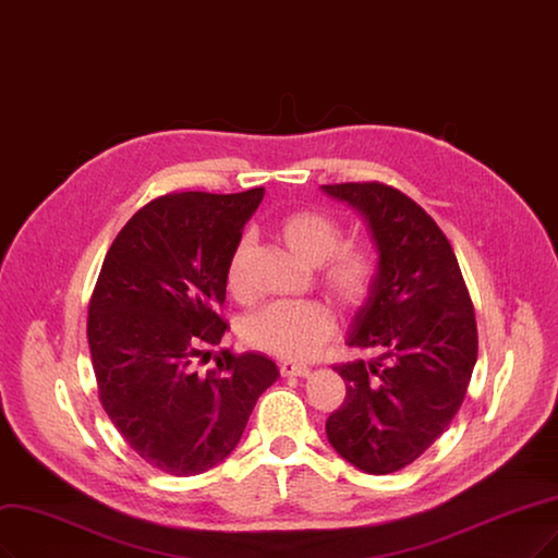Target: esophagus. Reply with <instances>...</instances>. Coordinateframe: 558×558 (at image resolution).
<instances>
[{
    "label": "esophagus",
    "instance_id": "34e87169",
    "mask_svg": "<svg viewBox=\"0 0 558 558\" xmlns=\"http://www.w3.org/2000/svg\"><path fill=\"white\" fill-rule=\"evenodd\" d=\"M280 375L282 377H311V367L299 365V363H282Z\"/></svg>",
    "mask_w": 558,
    "mask_h": 558
}]
</instances>
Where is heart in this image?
Segmentation results:
<instances>
[{
  "label": "heart",
  "instance_id": "heart-1",
  "mask_svg": "<svg viewBox=\"0 0 558 558\" xmlns=\"http://www.w3.org/2000/svg\"><path fill=\"white\" fill-rule=\"evenodd\" d=\"M287 251L311 266L322 264V284L344 307H359L373 292L377 259L365 245H340V225L322 211L303 209L284 216L276 227ZM251 239H241L227 262V290L243 299L251 292L247 266ZM336 333V315L319 301H278L247 315L241 324L243 340L278 359L303 361Z\"/></svg>",
  "mask_w": 558,
  "mask_h": 558
}]
</instances>
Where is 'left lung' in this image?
<instances>
[{
    "label": "left lung",
    "mask_w": 558,
    "mask_h": 558,
    "mask_svg": "<svg viewBox=\"0 0 558 558\" xmlns=\"http://www.w3.org/2000/svg\"><path fill=\"white\" fill-rule=\"evenodd\" d=\"M322 191L365 220L379 255L347 333L375 359L333 367L347 396L326 437L349 464L386 476L421 458L458 414L478 356L476 317L456 253L414 199L377 181Z\"/></svg>",
    "instance_id": "obj_1"
}]
</instances>
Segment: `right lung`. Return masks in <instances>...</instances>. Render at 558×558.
Here are the masks:
<instances>
[{"instance_id": "obj_1", "label": "right lung", "mask_w": 558, "mask_h": 558, "mask_svg": "<svg viewBox=\"0 0 558 558\" xmlns=\"http://www.w3.org/2000/svg\"><path fill=\"white\" fill-rule=\"evenodd\" d=\"M264 189L174 193L123 225L102 262L87 338L98 396L137 456L170 476H197L236 448L257 398L278 377L264 354L220 352L227 262Z\"/></svg>"}]
</instances>
